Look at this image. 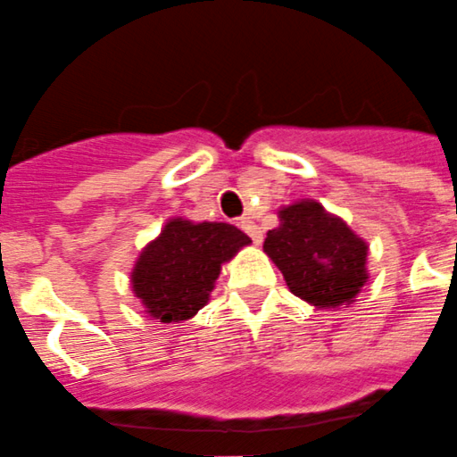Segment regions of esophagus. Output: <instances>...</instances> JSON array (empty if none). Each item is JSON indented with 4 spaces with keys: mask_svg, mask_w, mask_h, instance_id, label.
Returning <instances> with one entry per match:
<instances>
[{
    "mask_svg": "<svg viewBox=\"0 0 457 457\" xmlns=\"http://www.w3.org/2000/svg\"><path fill=\"white\" fill-rule=\"evenodd\" d=\"M238 228H241L243 232H245L254 243L263 241V229H261L259 225L250 219V216H243V219H238Z\"/></svg>",
    "mask_w": 457,
    "mask_h": 457,
    "instance_id": "1",
    "label": "esophagus"
}]
</instances>
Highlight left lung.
I'll list each match as a JSON object with an SVG mask.
<instances>
[{"label":"left lung","mask_w":457,"mask_h":457,"mask_svg":"<svg viewBox=\"0 0 457 457\" xmlns=\"http://www.w3.org/2000/svg\"><path fill=\"white\" fill-rule=\"evenodd\" d=\"M278 219L281 225L270 229L263 250L292 295L319 308L351 303L369 278L366 243L314 201L283 207Z\"/></svg>","instance_id":"left-lung-1"}]
</instances>
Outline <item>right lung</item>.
Here are the masks:
<instances>
[{
    "mask_svg": "<svg viewBox=\"0 0 457 457\" xmlns=\"http://www.w3.org/2000/svg\"><path fill=\"white\" fill-rule=\"evenodd\" d=\"M250 237L228 223H189L174 219L145 247L136 263L134 292L152 317L183 321L210 299L220 263L232 259Z\"/></svg>",
    "mask_w": 457,
    "mask_h": 457,
    "instance_id": "add662e5",
    "label": "right lung"
}]
</instances>
